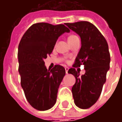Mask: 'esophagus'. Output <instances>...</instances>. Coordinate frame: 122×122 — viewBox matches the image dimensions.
Wrapping results in <instances>:
<instances>
[{
  "label": "esophagus",
  "instance_id": "esophagus-1",
  "mask_svg": "<svg viewBox=\"0 0 122 122\" xmlns=\"http://www.w3.org/2000/svg\"><path fill=\"white\" fill-rule=\"evenodd\" d=\"M65 72H66V74H68V71H69V68L68 67H65Z\"/></svg>",
  "mask_w": 122,
  "mask_h": 122
}]
</instances>
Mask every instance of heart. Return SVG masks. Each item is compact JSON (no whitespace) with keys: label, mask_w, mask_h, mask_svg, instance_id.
Returning <instances> with one entry per match:
<instances>
[{"label":"heart","mask_w":122,"mask_h":122,"mask_svg":"<svg viewBox=\"0 0 122 122\" xmlns=\"http://www.w3.org/2000/svg\"><path fill=\"white\" fill-rule=\"evenodd\" d=\"M76 37H77V36H75V35H70L69 37H68V41L72 40V39H74V38H76Z\"/></svg>","instance_id":"obj_1"}]
</instances>
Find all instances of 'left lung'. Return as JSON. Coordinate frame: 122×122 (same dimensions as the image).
Here are the masks:
<instances>
[{"label":"left lung","mask_w":122,"mask_h":122,"mask_svg":"<svg viewBox=\"0 0 122 122\" xmlns=\"http://www.w3.org/2000/svg\"><path fill=\"white\" fill-rule=\"evenodd\" d=\"M65 24L81 38V48L73 66H80L83 64L86 72L80 76V72L71 68L68 73L76 78L72 87L75 105L80 108L86 109L97 102L106 82L110 62L108 46L105 37L91 23L79 21Z\"/></svg>","instance_id":"left-lung-1"}]
</instances>
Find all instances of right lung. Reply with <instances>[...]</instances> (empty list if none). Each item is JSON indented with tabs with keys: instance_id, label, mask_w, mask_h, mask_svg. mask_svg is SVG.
<instances>
[{
	"instance_id": "obj_1",
	"label": "right lung",
	"mask_w": 122,
	"mask_h": 122,
	"mask_svg": "<svg viewBox=\"0 0 122 122\" xmlns=\"http://www.w3.org/2000/svg\"><path fill=\"white\" fill-rule=\"evenodd\" d=\"M69 32L62 24L38 23L28 29L20 41L17 57L21 85L27 101L36 110H47L56 104L65 69L56 65L48 70L44 59L52 52L58 38Z\"/></svg>"
}]
</instances>
